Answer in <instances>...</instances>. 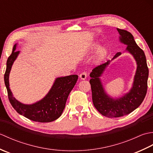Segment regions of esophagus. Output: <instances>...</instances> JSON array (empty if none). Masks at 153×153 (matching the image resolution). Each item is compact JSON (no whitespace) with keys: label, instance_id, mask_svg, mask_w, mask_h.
<instances>
[{"label":"esophagus","instance_id":"34e87169","mask_svg":"<svg viewBox=\"0 0 153 153\" xmlns=\"http://www.w3.org/2000/svg\"><path fill=\"white\" fill-rule=\"evenodd\" d=\"M79 77L81 78V79H85L87 78V74L86 73L83 72V73H82L80 75H79Z\"/></svg>","mask_w":153,"mask_h":153}]
</instances>
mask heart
Segmentation results:
<instances>
[{
  "label": "heart",
  "mask_w": 153,
  "mask_h": 153,
  "mask_svg": "<svg viewBox=\"0 0 153 153\" xmlns=\"http://www.w3.org/2000/svg\"><path fill=\"white\" fill-rule=\"evenodd\" d=\"M99 47V44L97 43L93 45V47L91 49V52L93 53L95 52ZM109 51L108 49L106 47H101L99 48V50L97 51L95 56V62L97 64H101L103 62H105L107 57L108 56Z\"/></svg>",
  "instance_id": "obj_1"
}]
</instances>
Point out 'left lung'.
<instances>
[{
    "label": "left lung",
    "instance_id": "1",
    "mask_svg": "<svg viewBox=\"0 0 153 153\" xmlns=\"http://www.w3.org/2000/svg\"><path fill=\"white\" fill-rule=\"evenodd\" d=\"M117 30L120 35V42L127 46L125 52L134 57L137 68L131 89L118 97H113L107 93L101 77L110 62L120 56L122 53H117L111 60L96 67L90 74L91 79L89 82L93 105L102 115L108 118H117L132 112L143 101L147 91L149 69L143 51L135 43L131 33L118 28Z\"/></svg>",
    "mask_w": 153,
    "mask_h": 153
}]
</instances>
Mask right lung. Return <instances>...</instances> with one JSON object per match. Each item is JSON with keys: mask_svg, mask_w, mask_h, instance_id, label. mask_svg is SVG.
<instances>
[{"mask_svg": "<svg viewBox=\"0 0 153 153\" xmlns=\"http://www.w3.org/2000/svg\"><path fill=\"white\" fill-rule=\"evenodd\" d=\"M18 43L14 45L12 53L7 60L4 74V83L8 99L16 112L25 118L38 122H51L61 116L66 106L67 99L78 79L77 75L56 77L49 91L43 99L32 104H24L13 96L10 89L9 76L12 65L19 54L16 51Z\"/></svg>", "mask_w": 153, "mask_h": 153, "instance_id": "obj_1", "label": "right lung"}]
</instances>
